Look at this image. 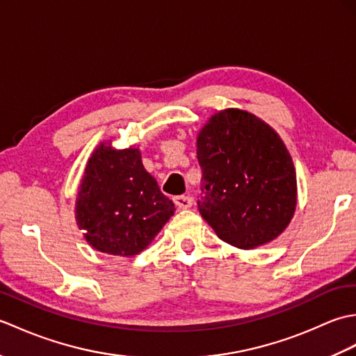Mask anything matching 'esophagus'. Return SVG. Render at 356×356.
<instances>
[{
  "label": "esophagus",
  "mask_w": 356,
  "mask_h": 356,
  "mask_svg": "<svg viewBox=\"0 0 356 356\" xmlns=\"http://www.w3.org/2000/svg\"><path fill=\"white\" fill-rule=\"evenodd\" d=\"M172 200H174V203H176V207L180 209H188L193 205V199L190 197V195H176Z\"/></svg>",
  "instance_id": "34e87169"
}]
</instances>
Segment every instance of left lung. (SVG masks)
<instances>
[{
  "label": "left lung",
  "mask_w": 356,
  "mask_h": 356,
  "mask_svg": "<svg viewBox=\"0 0 356 356\" xmlns=\"http://www.w3.org/2000/svg\"><path fill=\"white\" fill-rule=\"evenodd\" d=\"M197 207L218 238L240 249L269 243L297 207V177L280 136L251 113L228 108L197 136Z\"/></svg>",
  "instance_id": "left-lung-1"
}]
</instances>
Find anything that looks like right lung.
Listing matches in <instances>:
<instances>
[{
    "instance_id": "obj_1",
    "label": "right lung",
    "mask_w": 356,
    "mask_h": 356,
    "mask_svg": "<svg viewBox=\"0 0 356 356\" xmlns=\"http://www.w3.org/2000/svg\"><path fill=\"white\" fill-rule=\"evenodd\" d=\"M174 211V203L143 168L138 148L115 149L111 143H101L93 151L74 208L88 245L111 255H136Z\"/></svg>"
}]
</instances>
